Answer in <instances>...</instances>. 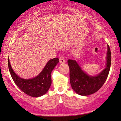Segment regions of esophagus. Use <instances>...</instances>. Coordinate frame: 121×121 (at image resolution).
<instances>
[{
	"label": "esophagus",
	"mask_w": 121,
	"mask_h": 121,
	"mask_svg": "<svg viewBox=\"0 0 121 121\" xmlns=\"http://www.w3.org/2000/svg\"><path fill=\"white\" fill-rule=\"evenodd\" d=\"M59 62H60V63H64L65 62V59H64V57L61 56V57L59 58Z\"/></svg>",
	"instance_id": "1"
}]
</instances>
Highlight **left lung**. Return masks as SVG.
Instances as JSON below:
<instances>
[{
  "mask_svg": "<svg viewBox=\"0 0 121 121\" xmlns=\"http://www.w3.org/2000/svg\"><path fill=\"white\" fill-rule=\"evenodd\" d=\"M106 61V67L100 74L96 76H90L82 70L75 60L68 59V64L72 89L78 94L82 96L89 95L97 91L105 83L110 72L111 54L108 45H107Z\"/></svg>",
  "mask_w": 121,
  "mask_h": 121,
  "instance_id": "1",
  "label": "left lung"
}]
</instances>
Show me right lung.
Wrapping results in <instances>:
<instances>
[{"label": "right lung", "mask_w": 121, "mask_h": 121, "mask_svg": "<svg viewBox=\"0 0 121 121\" xmlns=\"http://www.w3.org/2000/svg\"><path fill=\"white\" fill-rule=\"evenodd\" d=\"M58 62L59 59L58 58L51 59L37 76L32 79H24L15 73L8 58L9 72L15 83L24 93L34 97L43 95L49 90L52 83L51 72Z\"/></svg>", "instance_id": "add662e5"}]
</instances>
